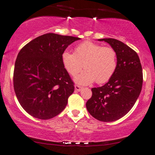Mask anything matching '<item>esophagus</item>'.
I'll return each instance as SVG.
<instances>
[{"label": "esophagus", "instance_id": "esophagus-1", "mask_svg": "<svg viewBox=\"0 0 155 155\" xmlns=\"http://www.w3.org/2000/svg\"><path fill=\"white\" fill-rule=\"evenodd\" d=\"M74 88H75V90L76 91H81V89H82V87H80V86H79V85H75L74 86Z\"/></svg>", "mask_w": 155, "mask_h": 155}]
</instances>
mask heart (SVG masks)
Instances as JSON below:
<instances>
[{"mask_svg": "<svg viewBox=\"0 0 155 155\" xmlns=\"http://www.w3.org/2000/svg\"><path fill=\"white\" fill-rule=\"evenodd\" d=\"M62 64L68 74L77 75L74 79L80 85H88L94 81L103 84L108 81L114 75L117 66V56L111 47L87 41L77 45L74 53L65 51L61 55Z\"/></svg>", "mask_w": 155, "mask_h": 155, "instance_id": "1", "label": "heart"}]
</instances>
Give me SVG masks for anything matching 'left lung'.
<instances>
[{
  "mask_svg": "<svg viewBox=\"0 0 155 155\" xmlns=\"http://www.w3.org/2000/svg\"><path fill=\"white\" fill-rule=\"evenodd\" d=\"M99 41H104L115 50L117 66L107 84L92 88L86 106L97 120L110 122L124 117L134 105L142 91V68L137 54L127 45L114 38Z\"/></svg>",
  "mask_w": 155,
  "mask_h": 155,
  "instance_id": "8db88e82",
  "label": "left lung"
}]
</instances>
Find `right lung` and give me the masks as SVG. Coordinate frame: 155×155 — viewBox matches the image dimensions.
Listing matches in <instances>:
<instances>
[{"mask_svg": "<svg viewBox=\"0 0 155 155\" xmlns=\"http://www.w3.org/2000/svg\"><path fill=\"white\" fill-rule=\"evenodd\" d=\"M79 38L44 34L21 48L15 60L13 87L19 103L32 117L49 119L65 109L74 91L61 55Z\"/></svg>", "mask_w": 155, "mask_h": 155, "instance_id": "1", "label": "right lung"}]
</instances>
